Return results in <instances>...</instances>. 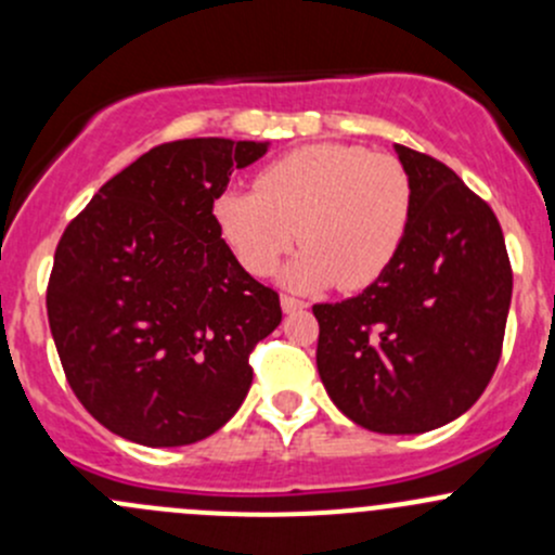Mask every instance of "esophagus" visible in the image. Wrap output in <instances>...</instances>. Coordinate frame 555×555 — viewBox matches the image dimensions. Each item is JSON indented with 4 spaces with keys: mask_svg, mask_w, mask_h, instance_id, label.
I'll use <instances>...</instances> for the list:
<instances>
[{
    "mask_svg": "<svg viewBox=\"0 0 555 555\" xmlns=\"http://www.w3.org/2000/svg\"><path fill=\"white\" fill-rule=\"evenodd\" d=\"M306 306H309V304H306V300H300V298H295V295H282V309L287 313L304 311Z\"/></svg>",
    "mask_w": 555,
    "mask_h": 555,
    "instance_id": "esophagus-1",
    "label": "esophagus"
}]
</instances>
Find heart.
<instances>
[{
  "mask_svg": "<svg viewBox=\"0 0 555 555\" xmlns=\"http://www.w3.org/2000/svg\"><path fill=\"white\" fill-rule=\"evenodd\" d=\"M255 188L217 201L222 236L255 276L276 271L300 238L306 249L287 271L300 287L365 289L400 251L413 211L405 166L360 144L293 150L257 173Z\"/></svg>",
  "mask_w": 555,
  "mask_h": 555,
  "instance_id": "obj_1",
  "label": "heart"
}]
</instances>
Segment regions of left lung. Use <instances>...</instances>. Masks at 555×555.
<instances>
[{
	"label": "left lung",
	"mask_w": 555,
	"mask_h": 555,
	"mask_svg": "<svg viewBox=\"0 0 555 555\" xmlns=\"http://www.w3.org/2000/svg\"><path fill=\"white\" fill-rule=\"evenodd\" d=\"M413 184L400 251L357 298L317 304V367L360 427L418 435L483 395L505 340L513 268L491 206L433 155L397 144Z\"/></svg>",
	"instance_id": "1"
}]
</instances>
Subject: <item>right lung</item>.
Returning <instances> with one entry per match:
<instances>
[{
  "mask_svg": "<svg viewBox=\"0 0 555 555\" xmlns=\"http://www.w3.org/2000/svg\"><path fill=\"white\" fill-rule=\"evenodd\" d=\"M268 144L179 139L133 160L66 225L48 282L61 367L88 413L142 446L209 438L244 402L249 354L282 322L215 201Z\"/></svg>",
  "mask_w": 555,
  "mask_h": 555,
  "instance_id": "obj_1",
  "label": "right lung"
}]
</instances>
